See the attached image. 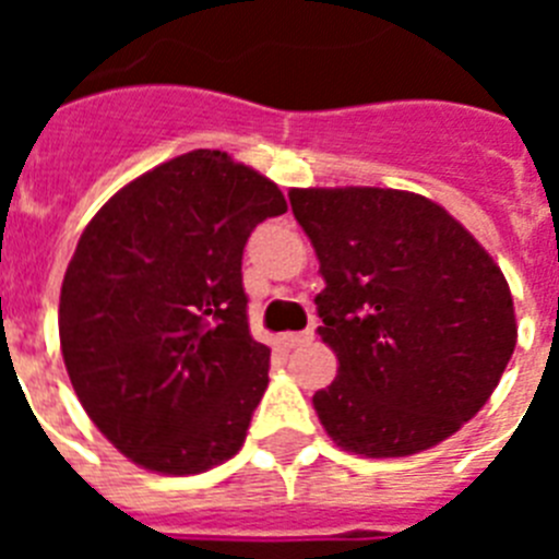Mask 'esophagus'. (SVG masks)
Masks as SVG:
<instances>
[{
  "label": "esophagus",
  "instance_id": "esophagus-1",
  "mask_svg": "<svg viewBox=\"0 0 559 559\" xmlns=\"http://www.w3.org/2000/svg\"><path fill=\"white\" fill-rule=\"evenodd\" d=\"M310 341H313V330H305V333H285L283 335V344L288 349L305 347V344H310Z\"/></svg>",
  "mask_w": 559,
  "mask_h": 559
}]
</instances>
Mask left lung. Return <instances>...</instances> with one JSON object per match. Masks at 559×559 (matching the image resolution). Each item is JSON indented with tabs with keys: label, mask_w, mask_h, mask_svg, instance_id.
<instances>
[{
	"label": "left lung",
	"mask_w": 559,
	"mask_h": 559,
	"mask_svg": "<svg viewBox=\"0 0 559 559\" xmlns=\"http://www.w3.org/2000/svg\"><path fill=\"white\" fill-rule=\"evenodd\" d=\"M319 257V335L338 374L313 408L338 448L412 456L490 400L518 341L510 285L484 246L426 195L290 190Z\"/></svg>",
	"instance_id": "8db88e82"
}]
</instances>
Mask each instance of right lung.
<instances>
[{
	"label": "right lung",
	"instance_id": "add662e5",
	"mask_svg": "<svg viewBox=\"0 0 559 559\" xmlns=\"http://www.w3.org/2000/svg\"><path fill=\"white\" fill-rule=\"evenodd\" d=\"M285 210L229 153L190 151L83 229L58 305L63 364L92 423L145 471L192 476L243 445L271 349L249 333L240 265L254 226Z\"/></svg>",
	"mask_w": 559,
	"mask_h": 559
}]
</instances>
